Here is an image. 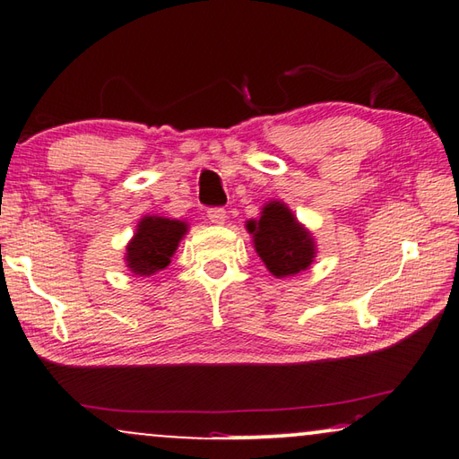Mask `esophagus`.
I'll list each match as a JSON object with an SVG mask.
<instances>
[{"label":"esophagus","mask_w":459,"mask_h":459,"mask_svg":"<svg viewBox=\"0 0 459 459\" xmlns=\"http://www.w3.org/2000/svg\"><path fill=\"white\" fill-rule=\"evenodd\" d=\"M206 217H209L212 224H222L224 219H227V211L222 206H212V209L206 211Z\"/></svg>","instance_id":"1"}]
</instances>
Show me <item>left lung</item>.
Returning <instances> with one entry per match:
<instances>
[{
    "instance_id": "left-lung-1",
    "label": "left lung",
    "mask_w": 459,
    "mask_h": 459,
    "mask_svg": "<svg viewBox=\"0 0 459 459\" xmlns=\"http://www.w3.org/2000/svg\"><path fill=\"white\" fill-rule=\"evenodd\" d=\"M247 229L255 237L258 256L276 278L299 274L310 266L314 258L312 237L296 222L286 204L268 203L263 217L248 221Z\"/></svg>"
}]
</instances>
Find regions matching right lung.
Returning <instances> with one entry per match:
<instances>
[{
  "label": "right lung",
  "instance_id": "obj_1",
  "mask_svg": "<svg viewBox=\"0 0 459 459\" xmlns=\"http://www.w3.org/2000/svg\"><path fill=\"white\" fill-rule=\"evenodd\" d=\"M186 224L163 217H145L127 247V266L134 274L149 276L169 266Z\"/></svg>",
  "mask_w": 459,
  "mask_h": 459
}]
</instances>
